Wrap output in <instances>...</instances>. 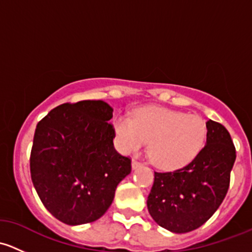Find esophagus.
I'll return each mask as SVG.
<instances>
[{
  "mask_svg": "<svg viewBox=\"0 0 252 252\" xmlns=\"http://www.w3.org/2000/svg\"><path fill=\"white\" fill-rule=\"evenodd\" d=\"M140 166H141V163L138 161V159H133V161H131V168H133V169L139 168Z\"/></svg>",
  "mask_w": 252,
  "mask_h": 252,
  "instance_id": "esophagus-1",
  "label": "esophagus"
}]
</instances>
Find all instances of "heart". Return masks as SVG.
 <instances>
[{"mask_svg": "<svg viewBox=\"0 0 252 252\" xmlns=\"http://www.w3.org/2000/svg\"><path fill=\"white\" fill-rule=\"evenodd\" d=\"M112 124L122 151H135L149 141L150 159L162 169L191 161L204 146L207 133L201 117L154 106L140 108L133 118L117 116Z\"/></svg>", "mask_w": 252, "mask_h": 252, "instance_id": "heart-1", "label": "heart"}]
</instances>
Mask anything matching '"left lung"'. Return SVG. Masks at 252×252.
<instances>
[{
    "instance_id": "left-lung-1",
    "label": "left lung",
    "mask_w": 252,
    "mask_h": 252,
    "mask_svg": "<svg viewBox=\"0 0 252 252\" xmlns=\"http://www.w3.org/2000/svg\"><path fill=\"white\" fill-rule=\"evenodd\" d=\"M207 141L190 163L155 172L147 208L155 222L173 233H188L207 222L227 195L236 152L229 131L207 121Z\"/></svg>"
}]
</instances>
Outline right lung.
Listing matches in <instances>:
<instances>
[{"label": "right lung", "instance_id": "right-lung-1", "mask_svg": "<svg viewBox=\"0 0 252 252\" xmlns=\"http://www.w3.org/2000/svg\"><path fill=\"white\" fill-rule=\"evenodd\" d=\"M112 117L105 101L84 100L57 106L37 123L30 175L48 212L65 224L102 217L131 172V159L113 146Z\"/></svg>", "mask_w": 252, "mask_h": 252}]
</instances>
